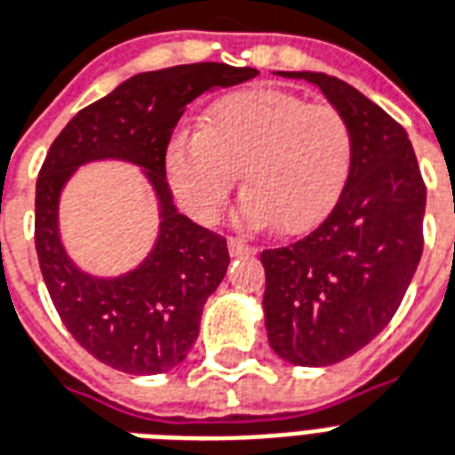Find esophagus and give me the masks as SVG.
I'll use <instances>...</instances> for the list:
<instances>
[{"instance_id": "esophagus-1", "label": "esophagus", "mask_w": 455, "mask_h": 455, "mask_svg": "<svg viewBox=\"0 0 455 455\" xmlns=\"http://www.w3.org/2000/svg\"><path fill=\"white\" fill-rule=\"evenodd\" d=\"M258 248L251 243H245L243 238H236V236H231L228 238V253L231 255H253Z\"/></svg>"}]
</instances>
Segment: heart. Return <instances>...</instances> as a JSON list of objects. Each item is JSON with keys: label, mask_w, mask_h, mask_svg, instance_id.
I'll return each mask as SVG.
<instances>
[{"label": "heart", "mask_w": 455, "mask_h": 455, "mask_svg": "<svg viewBox=\"0 0 455 455\" xmlns=\"http://www.w3.org/2000/svg\"><path fill=\"white\" fill-rule=\"evenodd\" d=\"M352 161L355 134L338 108L251 89L212 103L200 130H180L171 140L166 178L188 214L212 221L241 171L248 193L238 219L304 234L338 204Z\"/></svg>", "instance_id": "heart-1"}]
</instances>
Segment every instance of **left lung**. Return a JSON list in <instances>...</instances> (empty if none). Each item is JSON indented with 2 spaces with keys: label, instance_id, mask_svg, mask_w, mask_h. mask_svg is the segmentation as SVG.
<instances>
[{
  "label": "left lung",
  "instance_id": "obj_1",
  "mask_svg": "<svg viewBox=\"0 0 455 455\" xmlns=\"http://www.w3.org/2000/svg\"><path fill=\"white\" fill-rule=\"evenodd\" d=\"M306 79L347 117L352 173L321 227L262 251L270 347L296 366H328L369 345L390 323L419 258L427 188L403 124L338 76Z\"/></svg>",
  "mask_w": 455,
  "mask_h": 455
}]
</instances>
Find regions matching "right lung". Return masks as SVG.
I'll return each instance as SVG.
<instances>
[{
  "instance_id": "obj_1",
  "label": "right lung",
  "mask_w": 455,
  "mask_h": 455,
  "mask_svg": "<svg viewBox=\"0 0 455 455\" xmlns=\"http://www.w3.org/2000/svg\"><path fill=\"white\" fill-rule=\"evenodd\" d=\"M258 69L221 62L137 74L67 123L36 183V251L45 287L72 338L117 371L164 373L183 362L200 332L202 306L228 267L227 238L178 214L166 183V149L188 103L253 79ZM123 158L148 171L160 197V238L137 271L91 278L68 260L56 210L82 163Z\"/></svg>"
}]
</instances>
